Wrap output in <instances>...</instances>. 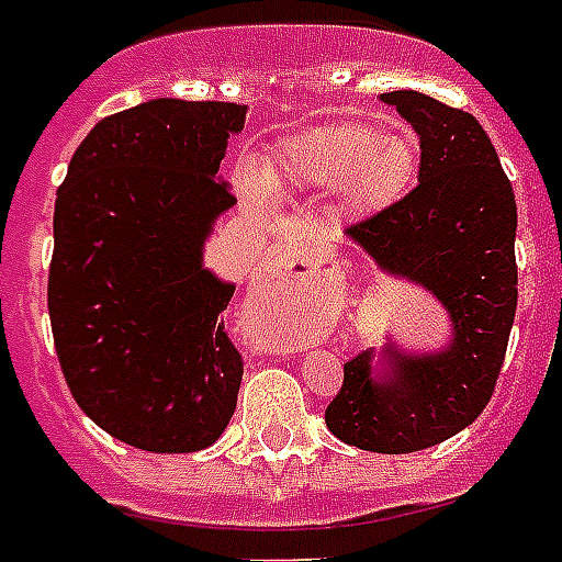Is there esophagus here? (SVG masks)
<instances>
[{
    "instance_id": "obj_1",
    "label": "esophagus",
    "mask_w": 562,
    "mask_h": 562,
    "mask_svg": "<svg viewBox=\"0 0 562 562\" xmlns=\"http://www.w3.org/2000/svg\"><path fill=\"white\" fill-rule=\"evenodd\" d=\"M282 266L285 268H294V271H300V277H311V273H331V259L328 257H300L296 251H289V254H282Z\"/></svg>"
}]
</instances>
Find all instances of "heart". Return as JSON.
Instances as JSON below:
<instances>
[{
    "mask_svg": "<svg viewBox=\"0 0 562 562\" xmlns=\"http://www.w3.org/2000/svg\"><path fill=\"white\" fill-rule=\"evenodd\" d=\"M419 173V143L412 131H380L371 122H337L289 136L266 168L245 165L248 191L334 193L351 214H376L412 191Z\"/></svg>",
    "mask_w": 562,
    "mask_h": 562,
    "instance_id": "heart-1",
    "label": "heart"
}]
</instances>
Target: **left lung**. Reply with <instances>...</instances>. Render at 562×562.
Masks as SVG:
<instances>
[{
	"label": "left lung",
	"mask_w": 562,
	"mask_h": 562,
	"mask_svg": "<svg viewBox=\"0 0 562 562\" xmlns=\"http://www.w3.org/2000/svg\"><path fill=\"white\" fill-rule=\"evenodd\" d=\"M419 136V186L346 228L394 280L437 296L449 342L405 351L389 339L346 362L325 426L348 446L412 454L483 414L517 311V202L492 139L471 113L419 91L380 93Z\"/></svg>",
	"instance_id": "obj_1"
}]
</instances>
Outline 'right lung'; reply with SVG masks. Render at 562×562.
<instances>
[{"mask_svg": "<svg viewBox=\"0 0 562 562\" xmlns=\"http://www.w3.org/2000/svg\"><path fill=\"white\" fill-rule=\"evenodd\" d=\"M243 128L245 105L150 99L97 122L56 193V357L79 408L134 449H209L237 408L243 357L220 323L237 285L202 254L237 205L220 162Z\"/></svg>", "mask_w": 562, "mask_h": 562, "instance_id": "obj_1", "label": "right lung"}]
</instances>
